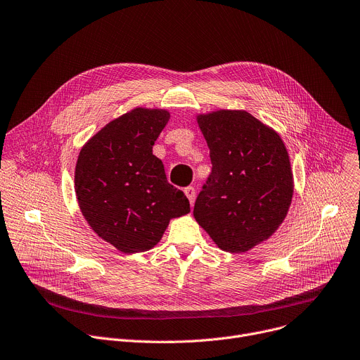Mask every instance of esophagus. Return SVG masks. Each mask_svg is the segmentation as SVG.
I'll list each match as a JSON object with an SVG mask.
<instances>
[{
    "instance_id": "obj_1",
    "label": "esophagus",
    "mask_w": 360,
    "mask_h": 360,
    "mask_svg": "<svg viewBox=\"0 0 360 360\" xmlns=\"http://www.w3.org/2000/svg\"><path fill=\"white\" fill-rule=\"evenodd\" d=\"M184 192H185V195H186L189 202H191V205H192L193 201H195V188H193V186H186V188L184 189Z\"/></svg>"
}]
</instances>
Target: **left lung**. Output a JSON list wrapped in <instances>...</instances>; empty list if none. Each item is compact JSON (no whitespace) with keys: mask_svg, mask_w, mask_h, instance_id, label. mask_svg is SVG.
I'll return each mask as SVG.
<instances>
[{"mask_svg":"<svg viewBox=\"0 0 360 360\" xmlns=\"http://www.w3.org/2000/svg\"><path fill=\"white\" fill-rule=\"evenodd\" d=\"M212 171L193 217L225 251L244 252L267 240L292 197L290 159L281 138L247 112L198 116Z\"/></svg>","mask_w":360,"mask_h":360,"instance_id":"obj_1","label":"left lung"}]
</instances>
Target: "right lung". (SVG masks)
Here are the masks:
<instances>
[{
	"mask_svg": "<svg viewBox=\"0 0 360 360\" xmlns=\"http://www.w3.org/2000/svg\"><path fill=\"white\" fill-rule=\"evenodd\" d=\"M169 120L167 110L134 109L96 134L80 150L76 195L94 233L119 251L156 245L171 218L189 212L152 146Z\"/></svg>",
	"mask_w": 360,
	"mask_h": 360,
	"instance_id": "obj_1",
	"label": "right lung"
}]
</instances>
